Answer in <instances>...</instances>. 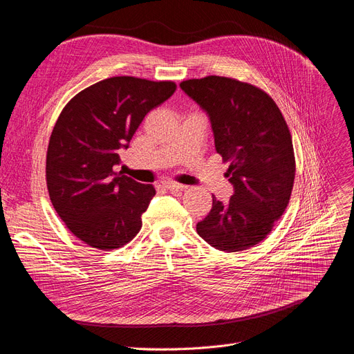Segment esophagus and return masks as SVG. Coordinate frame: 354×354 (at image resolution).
<instances>
[{
	"instance_id": "obj_1",
	"label": "esophagus",
	"mask_w": 354,
	"mask_h": 354,
	"mask_svg": "<svg viewBox=\"0 0 354 354\" xmlns=\"http://www.w3.org/2000/svg\"><path fill=\"white\" fill-rule=\"evenodd\" d=\"M162 187H165L167 190H183V189H186V186H183V185H180V183H176V181H164Z\"/></svg>"
}]
</instances>
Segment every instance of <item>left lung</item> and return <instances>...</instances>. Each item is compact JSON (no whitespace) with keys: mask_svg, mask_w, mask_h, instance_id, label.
<instances>
[{"mask_svg":"<svg viewBox=\"0 0 354 354\" xmlns=\"http://www.w3.org/2000/svg\"><path fill=\"white\" fill-rule=\"evenodd\" d=\"M180 87L207 111L215 148L231 162L225 176L234 185L228 203L212 194L197 234L225 252L257 245L290 201L296 164L288 123L273 98L250 82L209 75Z\"/></svg>","mask_w":354,"mask_h":354,"instance_id":"left-lung-1","label":"left lung"}]
</instances>
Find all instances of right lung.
I'll use <instances>...</instances> for the list:
<instances>
[{"mask_svg": "<svg viewBox=\"0 0 354 354\" xmlns=\"http://www.w3.org/2000/svg\"><path fill=\"white\" fill-rule=\"evenodd\" d=\"M176 88L174 81L111 77L62 109L48 145L46 185L56 214L82 243L110 251L139 232L155 189L113 167L147 113Z\"/></svg>", "mask_w": 354, "mask_h": 354, "instance_id": "right-lung-1", "label": "right lung"}]
</instances>
